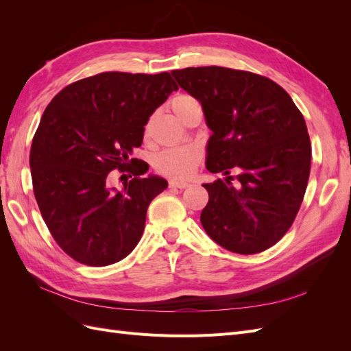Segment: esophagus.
<instances>
[{"instance_id":"1","label":"esophagus","mask_w":351,"mask_h":351,"mask_svg":"<svg viewBox=\"0 0 351 351\" xmlns=\"http://www.w3.org/2000/svg\"><path fill=\"white\" fill-rule=\"evenodd\" d=\"M169 187L186 189V187H189V183H186V182H178V180H171V182H169Z\"/></svg>"}]
</instances>
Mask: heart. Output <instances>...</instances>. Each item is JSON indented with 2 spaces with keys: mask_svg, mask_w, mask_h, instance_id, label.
<instances>
[{
  "mask_svg": "<svg viewBox=\"0 0 351 351\" xmlns=\"http://www.w3.org/2000/svg\"><path fill=\"white\" fill-rule=\"evenodd\" d=\"M197 108H200V104L192 95L180 93L171 99V110L182 121ZM200 158L202 155L196 147H173V149L162 151L156 156L155 167L159 173L167 177L187 178L195 171Z\"/></svg>",
  "mask_w": 351,
  "mask_h": 351,
  "instance_id": "obj_1",
  "label": "heart"
}]
</instances>
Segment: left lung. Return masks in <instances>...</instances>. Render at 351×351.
I'll return each instance as SVG.
<instances>
[{"label":"left lung","instance_id":"8db88e82","mask_svg":"<svg viewBox=\"0 0 351 351\" xmlns=\"http://www.w3.org/2000/svg\"><path fill=\"white\" fill-rule=\"evenodd\" d=\"M171 74L200 102L212 130L208 171L227 176L204 184L209 200L202 226L230 252L272 247L293 226L309 182L312 149L302 112L261 74L218 66ZM231 169L241 173L230 176Z\"/></svg>","mask_w":351,"mask_h":351}]
</instances>
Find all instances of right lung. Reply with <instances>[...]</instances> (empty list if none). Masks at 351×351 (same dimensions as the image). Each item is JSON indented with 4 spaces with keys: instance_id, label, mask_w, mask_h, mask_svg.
<instances>
[{
    "instance_id": "add662e5",
    "label": "right lung",
    "mask_w": 351,
    "mask_h": 351,
    "mask_svg": "<svg viewBox=\"0 0 351 351\" xmlns=\"http://www.w3.org/2000/svg\"><path fill=\"white\" fill-rule=\"evenodd\" d=\"M177 89L167 71H105L69 84L49 102L32 141V183L51 236L74 261L107 267L139 243L147 206L168 183L141 177L149 165H134L130 155L149 117ZM112 169L135 177L117 191L108 186Z\"/></svg>"
}]
</instances>
